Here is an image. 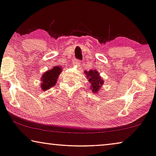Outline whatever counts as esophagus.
I'll return each mask as SVG.
<instances>
[{
	"mask_svg": "<svg viewBox=\"0 0 156 156\" xmlns=\"http://www.w3.org/2000/svg\"><path fill=\"white\" fill-rule=\"evenodd\" d=\"M73 64L74 65H77V66H79V65L80 64V60H78V59H73Z\"/></svg>",
	"mask_w": 156,
	"mask_h": 156,
	"instance_id": "obj_1",
	"label": "esophagus"
}]
</instances>
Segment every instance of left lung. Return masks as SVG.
I'll return each instance as SVG.
<instances>
[{
    "label": "left lung",
    "mask_w": 156,
    "mask_h": 156,
    "mask_svg": "<svg viewBox=\"0 0 156 156\" xmlns=\"http://www.w3.org/2000/svg\"><path fill=\"white\" fill-rule=\"evenodd\" d=\"M85 75L87 76L88 81L90 84V89L94 93L98 92L101 89V85L104 84V80L99 76V72L97 70H90V71H85Z\"/></svg>",
    "instance_id": "1"
}]
</instances>
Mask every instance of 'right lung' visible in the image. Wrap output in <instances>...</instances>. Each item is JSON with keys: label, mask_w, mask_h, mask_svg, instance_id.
Returning a JSON list of instances; mask_svg holds the SVG:
<instances>
[{"label": "right lung", "mask_w": 156, "mask_h": 156, "mask_svg": "<svg viewBox=\"0 0 156 156\" xmlns=\"http://www.w3.org/2000/svg\"><path fill=\"white\" fill-rule=\"evenodd\" d=\"M62 67L60 66H54L52 69L48 70L43 74L41 77V89L43 91L50 89L55 86L59 78V74L62 73Z\"/></svg>", "instance_id": "1"}]
</instances>
